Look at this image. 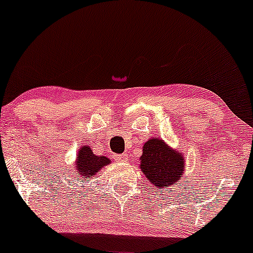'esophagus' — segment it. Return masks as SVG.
<instances>
[{"label": "esophagus", "mask_w": 253, "mask_h": 253, "mask_svg": "<svg viewBox=\"0 0 253 253\" xmlns=\"http://www.w3.org/2000/svg\"><path fill=\"white\" fill-rule=\"evenodd\" d=\"M115 160L118 161V163H126L127 161V157L126 154H122V155H116Z\"/></svg>", "instance_id": "obj_1"}]
</instances>
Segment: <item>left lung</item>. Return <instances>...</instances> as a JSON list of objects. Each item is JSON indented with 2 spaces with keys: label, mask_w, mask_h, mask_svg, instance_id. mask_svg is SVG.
Instances as JSON below:
<instances>
[{
  "label": "left lung",
  "mask_w": 253,
  "mask_h": 253,
  "mask_svg": "<svg viewBox=\"0 0 253 253\" xmlns=\"http://www.w3.org/2000/svg\"><path fill=\"white\" fill-rule=\"evenodd\" d=\"M184 154L160 137L144 142L140 158V169L157 190L172 186L183 178L185 171Z\"/></svg>",
  "instance_id": "obj_1"
}]
</instances>
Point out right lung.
Wrapping results in <instances>:
<instances>
[{
    "mask_svg": "<svg viewBox=\"0 0 253 253\" xmlns=\"http://www.w3.org/2000/svg\"><path fill=\"white\" fill-rule=\"evenodd\" d=\"M111 164V160L105 155H95L88 144H84L78 152L75 163H74V174L86 180L95 177L105 166Z\"/></svg>",
    "mask_w": 253,
    "mask_h": 253,
    "instance_id": "add662e5",
    "label": "right lung"
}]
</instances>
